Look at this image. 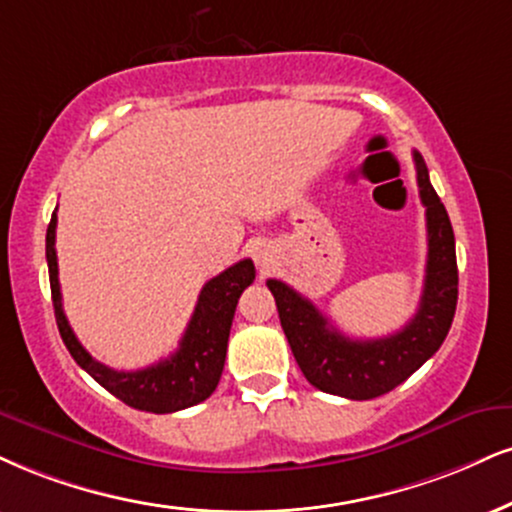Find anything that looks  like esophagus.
Here are the masks:
<instances>
[{"label": "esophagus", "instance_id": "obj_1", "mask_svg": "<svg viewBox=\"0 0 512 512\" xmlns=\"http://www.w3.org/2000/svg\"><path fill=\"white\" fill-rule=\"evenodd\" d=\"M254 258H256V263H258V266H261L263 270H266V268L273 266V249H270L268 244H263V246H256V251H254Z\"/></svg>", "mask_w": 512, "mask_h": 512}]
</instances>
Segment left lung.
<instances>
[{
  "label": "left lung",
  "mask_w": 512,
  "mask_h": 512,
  "mask_svg": "<svg viewBox=\"0 0 512 512\" xmlns=\"http://www.w3.org/2000/svg\"><path fill=\"white\" fill-rule=\"evenodd\" d=\"M413 159L420 201L427 208V268L420 306L403 330L380 339H351L332 327L306 296L285 282L268 280L296 363L306 380L327 394L351 401L387 394L432 358L451 330L458 304L456 239L425 161L418 151Z\"/></svg>",
  "instance_id": "8db88e82"
}]
</instances>
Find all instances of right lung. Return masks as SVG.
I'll return each instance as SVG.
<instances>
[{
  "label": "right lung",
  "mask_w": 512,
  "mask_h": 512,
  "mask_svg": "<svg viewBox=\"0 0 512 512\" xmlns=\"http://www.w3.org/2000/svg\"><path fill=\"white\" fill-rule=\"evenodd\" d=\"M54 242L56 211L52 213V223L47 227L49 285H52L54 315L61 339L82 370L90 372L94 380L106 391H111L116 399L137 410H147V413H175V410L197 406L216 391L220 375H223L227 339H230L237 301L256 277L251 258H244V261L235 263V266L206 282L192 320H189L178 351L173 356L163 358L149 368L118 372L109 365L94 361L68 325L61 304L59 263H56Z\"/></svg>",
  "instance_id": "add662e5"
}]
</instances>
